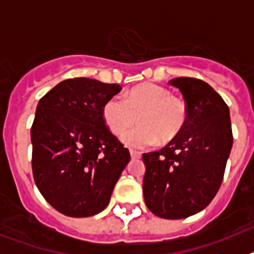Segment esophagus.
<instances>
[{
	"label": "esophagus",
	"mask_w": 254,
	"mask_h": 254,
	"mask_svg": "<svg viewBox=\"0 0 254 254\" xmlns=\"http://www.w3.org/2000/svg\"><path fill=\"white\" fill-rule=\"evenodd\" d=\"M129 155H131L132 159H141V152L138 151H133V150H131V151H129Z\"/></svg>",
	"instance_id": "esophagus-1"
}]
</instances>
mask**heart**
I'll list each match as a JSON object with an SVG mask.
<instances>
[{
	"label": "heart",
	"mask_w": 254,
	"mask_h": 254,
	"mask_svg": "<svg viewBox=\"0 0 254 254\" xmlns=\"http://www.w3.org/2000/svg\"><path fill=\"white\" fill-rule=\"evenodd\" d=\"M139 116L140 125L123 132L121 141L131 149H145L173 141L187 122L185 102L174 98L168 89L155 84H142L122 96H113L103 105L107 127L118 134Z\"/></svg>",
	"instance_id": "obj_1"
}]
</instances>
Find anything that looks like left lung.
<instances>
[{
	"label": "left lung",
	"instance_id": "8db88e82",
	"mask_svg": "<svg viewBox=\"0 0 254 254\" xmlns=\"http://www.w3.org/2000/svg\"><path fill=\"white\" fill-rule=\"evenodd\" d=\"M169 85L185 98L187 122L167 146L142 155L143 198L156 216L185 219L207 207L219 190L233 146L232 122L207 82L177 77Z\"/></svg>",
	"mask_w": 254,
	"mask_h": 254
}]
</instances>
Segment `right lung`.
<instances>
[{
	"instance_id": "add662e5",
	"label": "right lung",
	"mask_w": 254,
	"mask_h": 254,
	"mask_svg": "<svg viewBox=\"0 0 254 254\" xmlns=\"http://www.w3.org/2000/svg\"><path fill=\"white\" fill-rule=\"evenodd\" d=\"M121 90L93 78H68L38 103L30 131L33 176L42 196L61 214H99L128 164V150L103 118V105Z\"/></svg>"
}]
</instances>
